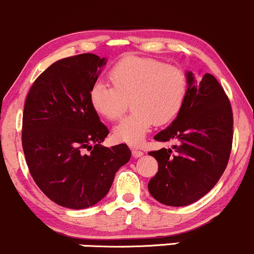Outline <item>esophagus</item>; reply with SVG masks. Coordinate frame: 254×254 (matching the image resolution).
<instances>
[{
    "instance_id": "obj_1",
    "label": "esophagus",
    "mask_w": 254,
    "mask_h": 254,
    "mask_svg": "<svg viewBox=\"0 0 254 254\" xmlns=\"http://www.w3.org/2000/svg\"><path fill=\"white\" fill-rule=\"evenodd\" d=\"M142 155H144V153H142L140 150H138V149H133V150H132V156H133V157H134V158L141 157Z\"/></svg>"
}]
</instances>
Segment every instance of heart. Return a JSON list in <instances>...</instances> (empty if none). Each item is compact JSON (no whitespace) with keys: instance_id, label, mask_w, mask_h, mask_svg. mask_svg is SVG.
Returning <instances> with one entry per match:
<instances>
[{"instance_id":"1","label":"heart","mask_w":254,"mask_h":254,"mask_svg":"<svg viewBox=\"0 0 254 254\" xmlns=\"http://www.w3.org/2000/svg\"><path fill=\"white\" fill-rule=\"evenodd\" d=\"M112 86L96 82L89 93L96 113L109 121L120 119L127 108L132 112L114 128V138L139 145L153 124L172 122L181 112L187 95V76L180 68L149 58L129 56L109 72Z\"/></svg>"}]
</instances>
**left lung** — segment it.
<instances>
[{"instance_id": "1", "label": "left lung", "mask_w": 254, "mask_h": 254, "mask_svg": "<svg viewBox=\"0 0 254 254\" xmlns=\"http://www.w3.org/2000/svg\"><path fill=\"white\" fill-rule=\"evenodd\" d=\"M186 76L181 112L155 135V140H175L176 145L149 153L157 159L158 172L147 189L168 206H186L210 192L226 170L232 150L233 113L223 87L212 74L196 80L189 70Z\"/></svg>"}]
</instances>
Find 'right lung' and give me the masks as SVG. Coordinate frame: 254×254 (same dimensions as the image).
I'll use <instances>...</instances> for the list:
<instances>
[{
    "instance_id": "1",
    "label": "right lung",
    "mask_w": 254,
    "mask_h": 254,
    "mask_svg": "<svg viewBox=\"0 0 254 254\" xmlns=\"http://www.w3.org/2000/svg\"><path fill=\"white\" fill-rule=\"evenodd\" d=\"M105 64L95 54L56 61L36 79L25 102L22 149L31 175L48 198L69 209L102 200L130 158L126 144L101 145L109 130L89 93Z\"/></svg>"
}]
</instances>
